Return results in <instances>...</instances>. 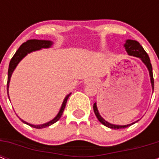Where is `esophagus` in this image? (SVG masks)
I'll return each instance as SVG.
<instances>
[{
    "mask_svg": "<svg viewBox=\"0 0 159 159\" xmlns=\"http://www.w3.org/2000/svg\"><path fill=\"white\" fill-rule=\"evenodd\" d=\"M92 82H93L91 79H87L86 81H85V83L86 84H90V83H92Z\"/></svg>",
    "mask_w": 159,
    "mask_h": 159,
    "instance_id": "obj_1",
    "label": "esophagus"
}]
</instances>
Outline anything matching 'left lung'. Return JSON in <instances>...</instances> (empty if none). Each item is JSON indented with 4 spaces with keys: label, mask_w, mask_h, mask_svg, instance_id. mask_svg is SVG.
<instances>
[{
    "label": "left lung",
    "mask_w": 159,
    "mask_h": 159,
    "mask_svg": "<svg viewBox=\"0 0 159 159\" xmlns=\"http://www.w3.org/2000/svg\"><path fill=\"white\" fill-rule=\"evenodd\" d=\"M125 50L126 52L128 53L129 55H132V56H134V57H139V58H141V60L143 61V63L147 66L148 71H149L151 83H152V87H153H153H154V80H153V68H152V64H151L150 59H149V57H148V53H146L143 47L139 44V43L135 40L128 39V40L126 41L125 44ZM93 110H94L95 115H96V116H97V119H98V120H99L102 125H104L105 126L108 127V128L114 129H119L127 128V127L130 126L131 125H133L134 124H129V125H112V124L108 123L107 121L105 120L104 119L100 116L96 103H94V105H93ZM136 122H137V121H136Z\"/></svg>",
    "instance_id": "8db88e82"
}]
</instances>
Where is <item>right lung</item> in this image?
I'll use <instances>...</instances> for the list:
<instances>
[{"label": "right lung", "mask_w": 159, "mask_h": 159, "mask_svg": "<svg viewBox=\"0 0 159 159\" xmlns=\"http://www.w3.org/2000/svg\"><path fill=\"white\" fill-rule=\"evenodd\" d=\"M52 45V42L51 41L48 40H39V39H30V40H28L25 43H22L20 45V47L18 48V50L16 51V53L14 54V56L11 58V62H10V64H9V68H8V79H7V93H8V88H9V83H10V80H11V74H12V72L15 70L16 67L17 66L20 61L22 58H23L25 56L28 54V53H31V52H33V51L35 50H39V49H40L42 48H49L50 46ZM71 94L67 95V97H65L64 101L62 102V107L60 109L59 112L57 115V116L55 117L53 120H52L51 121L48 122V123L43 124V125H31V124H29L25 121H24L23 120H21L22 122H24L26 125H28L31 126V127H33V128L35 129H43V128H46V127H48V126L51 125H53L54 124L55 122H57L60 118H61V116L62 115V112L64 111L65 106H66V104H67V99H68V97ZM9 97V94H8Z\"/></svg>", "instance_id": "1"}]
</instances>
